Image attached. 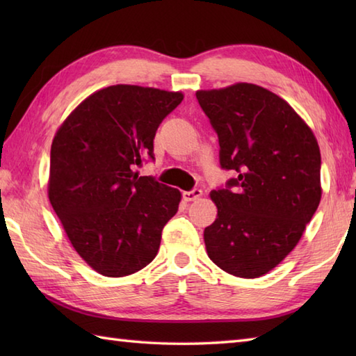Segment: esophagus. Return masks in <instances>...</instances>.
Segmentation results:
<instances>
[{"mask_svg":"<svg viewBox=\"0 0 356 356\" xmlns=\"http://www.w3.org/2000/svg\"><path fill=\"white\" fill-rule=\"evenodd\" d=\"M200 195H202V190H199V188H194V190H191V191H185L182 194V197L185 202H194V200H197Z\"/></svg>","mask_w":356,"mask_h":356,"instance_id":"obj_1","label":"esophagus"}]
</instances>
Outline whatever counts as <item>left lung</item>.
I'll list each match as a JSON object with an SVG mask.
<instances>
[{
	"mask_svg": "<svg viewBox=\"0 0 356 356\" xmlns=\"http://www.w3.org/2000/svg\"><path fill=\"white\" fill-rule=\"evenodd\" d=\"M218 138L222 170L211 191L217 218L203 232L209 259L257 278L298 243L321 199V154L311 128L269 90L240 84L195 93Z\"/></svg>",
	"mask_w": 356,
	"mask_h": 356,
	"instance_id": "left-lung-1",
	"label": "left lung"
}]
</instances>
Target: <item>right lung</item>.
Segmentation results:
<instances>
[{
	"label": "right lung",
	"instance_id": "obj_1",
	"mask_svg": "<svg viewBox=\"0 0 356 356\" xmlns=\"http://www.w3.org/2000/svg\"><path fill=\"white\" fill-rule=\"evenodd\" d=\"M184 95L111 86L88 96L59 128L50 149L49 199L76 252L105 277L153 261L180 191L139 176L154 161V136Z\"/></svg>",
	"mask_w": 356,
	"mask_h": 356
}]
</instances>
